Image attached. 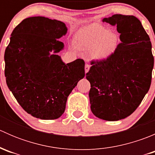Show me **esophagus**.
<instances>
[{
    "mask_svg": "<svg viewBox=\"0 0 155 155\" xmlns=\"http://www.w3.org/2000/svg\"><path fill=\"white\" fill-rule=\"evenodd\" d=\"M90 64H85V73H87L89 70V69H90Z\"/></svg>",
    "mask_w": 155,
    "mask_h": 155,
    "instance_id": "34e87169",
    "label": "esophagus"
}]
</instances>
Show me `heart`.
Returning <instances> with one entry per match:
<instances>
[{
	"mask_svg": "<svg viewBox=\"0 0 155 155\" xmlns=\"http://www.w3.org/2000/svg\"><path fill=\"white\" fill-rule=\"evenodd\" d=\"M79 40L82 46L91 49V56L97 60L111 55L116 49L118 42L116 34L99 25L87 27L79 36Z\"/></svg>",
	"mask_w": 155,
	"mask_h": 155,
	"instance_id": "heart-1",
	"label": "heart"
}]
</instances>
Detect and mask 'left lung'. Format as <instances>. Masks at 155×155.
Returning <instances> with one entry per match:
<instances>
[{
  "instance_id": "1",
  "label": "left lung",
  "mask_w": 155,
  "mask_h": 155,
  "mask_svg": "<svg viewBox=\"0 0 155 155\" xmlns=\"http://www.w3.org/2000/svg\"><path fill=\"white\" fill-rule=\"evenodd\" d=\"M103 21L116 26L121 42L107 58L91 61L86 73L91 109L101 119L118 121L130 115L149 90L154 56L137 17L115 14Z\"/></svg>"
}]
</instances>
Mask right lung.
Returning a JSON list of instances; mask_svg holds the SVG:
<instances>
[{"label": "right lung", "instance_id": "add662e5", "mask_svg": "<svg viewBox=\"0 0 155 155\" xmlns=\"http://www.w3.org/2000/svg\"><path fill=\"white\" fill-rule=\"evenodd\" d=\"M66 25L43 16L29 17L12 31L5 50L4 74L9 89L25 112L43 120L58 118L68 97L85 76V61L65 64L58 54Z\"/></svg>", "mask_w": 155, "mask_h": 155}]
</instances>
